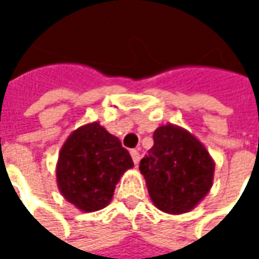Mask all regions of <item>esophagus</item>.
<instances>
[{
  "mask_svg": "<svg viewBox=\"0 0 259 259\" xmlns=\"http://www.w3.org/2000/svg\"><path fill=\"white\" fill-rule=\"evenodd\" d=\"M130 156H132V159H133V163L138 165V163H139V159H141V157H139V151H138V150H132V151H130Z\"/></svg>",
  "mask_w": 259,
  "mask_h": 259,
  "instance_id": "34e87169",
  "label": "esophagus"
}]
</instances>
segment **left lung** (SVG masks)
Returning <instances> with one entry per match:
<instances>
[{
	"label": "left lung",
	"instance_id": "8db88e82",
	"mask_svg": "<svg viewBox=\"0 0 259 259\" xmlns=\"http://www.w3.org/2000/svg\"><path fill=\"white\" fill-rule=\"evenodd\" d=\"M153 139L154 145L139 163L150 198L168 214L187 213L210 192L214 160L202 142L179 126L157 127Z\"/></svg>",
	"mask_w": 259,
	"mask_h": 259
}]
</instances>
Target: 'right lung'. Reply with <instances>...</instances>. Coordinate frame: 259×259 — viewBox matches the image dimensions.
I'll list each match as a JSON object with an SVG mask.
<instances>
[{"label": "right lung", "instance_id": "add662e5", "mask_svg": "<svg viewBox=\"0 0 259 259\" xmlns=\"http://www.w3.org/2000/svg\"><path fill=\"white\" fill-rule=\"evenodd\" d=\"M133 168L129 151L97 121L70 133L60 150L57 184L61 195L80 211L105 208L121 176Z\"/></svg>", "mask_w": 259, "mask_h": 259}]
</instances>
